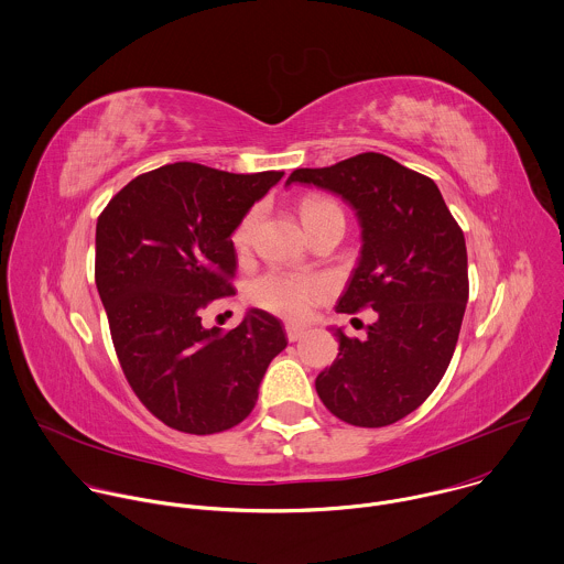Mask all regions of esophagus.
<instances>
[{"mask_svg":"<svg viewBox=\"0 0 564 564\" xmlns=\"http://www.w3.org/2000/svg\"><path fill=\"white\" fill-rule=\"evenodd\" d=\"M285 336H288L290 341H296V339H301L305 336V329L299 327V325H285Z\"/></svg>","mask_w":564,"mask_h":564,"instance_id":"34e87169","label":"esophagus"}]
</instances>
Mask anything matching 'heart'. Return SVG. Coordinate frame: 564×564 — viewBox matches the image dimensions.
I'll use <instances>...</instances> for the list:
<instances>
[{
  "instance_id": "b5f03b06",
  "label": "heart",
  "mask_w": 564,
  "mask_h": 564,
  "mask_svg": "<svg viewBox=\"0 0 564 564\" xmlns=\"http://www.w3.org/2000/svg\"><path fill=\"white\" fill-rule=\"evenodd\" d=\"M299 209H301V218H303V225L307 228V232L325 223L344 220V214H341L338 203H334L332 198H325V196H305L301 200ZM257 220H259V209H250L237 223L235 230L230 232V246L235 252H243L250 246ZM323 294H325V288L321 285V281H316L312 276H292V274H283V272L261 274L248 288V299L257 307L268 310L283 318H292V321L305 318L310 314V310L323 299Z\"/></svg>"
}]
</instances>
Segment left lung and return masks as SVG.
<instances>
[{"label":"left lung","instance_id":"left-lung-1","mask_svg":"<svg viewBox=\"0 0 564 564\" xmlns=\"http://www.w3.org/2000/svg\"><path fill=\"white\" fill-rule=\"evenodd\" d=\"M292 183L329 189L357 212L361 257L336 310L377 312L364 341L336 329L338 357L316 392L348 425H392L447 372L468 301L464 232L430 176L379 152L294 170Z\"/></svg>","mask_w":564,"mask_h":564}]
</instances>
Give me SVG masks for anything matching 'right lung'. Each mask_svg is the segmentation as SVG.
Returning a JSON list of instances; mask_svg holds the SVG:
<instances>
[{
    "mask_svg": "<svg viewBox=\"0 0 564 564\" xmlns=\"http://www.w3.org/2000/svg\"><path fill=\"white\" fill-rule=\"evenodd\" d=\"M281 176L172 163L132 178L98 218L96 285L117 359L139 401L172 430L207 436L239 425L288 346L261 310L226 334L200 318L235 292L230 232Z\"/></svg>",
    "mask_w": 564,
    "mask_h": 564,
    "instance_id": "obj_1",
    "label": "right lung"
}]
</instances>
